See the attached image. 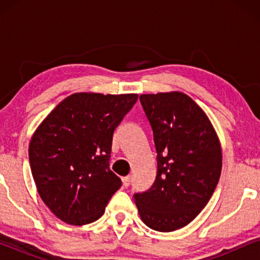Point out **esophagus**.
<instances>
[{
	"label": "esophagus",
	"mask_w": 260,
	"mask_h": 260,
	"mask_svg": "<svg viewBox=\"0 0 260 260\" xmlns=\"http://www.w3.org/2000/svg\"><path fill=\"white\" fill-rule=\"evenodd\" d=\"M122 182H123V187H125V188L129 187V186H130V182H131V177H130V176L123 177Z\"/></svg>",
	"instance_id": "34e87169"
}]
</instances>
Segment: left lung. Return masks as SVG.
<instances>
[{"mask_svg":"<svg viewBox=\"0 0 260 260\" xmlns=\"http://www.w3.org/2000/svg\"><path fill=\"white\" fill-rule=\"evenodd\" d=\"M154 131L157 175L134 200L145 225L159 232L182 229L211 199L222 167L219 137L206 112L180 91L141 94Z\"/></svg>","mask_w":260,"mask_h":260,"instance_id":"left-lung-1","label":"left lung"}]
</instances>
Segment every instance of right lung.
Instances as JSON below:
<instances>
[{"label": "right lung", "mask_w": 260, "mask_h": 260, "mask_svg": "<svg viewBox=\"0 0 260 260\" xmlns=\"http://www.w3.org/2000/svg\"><path fill=\"white\" fill-rule=\"evenodd\" d=\"M137 98L77 92L34 131L28 149L31 175L41 200L63 222L95 221L119 189V177L109 169L112 136Z\"/></svg>", "instance_id": "add662e5"}]
</instances>
